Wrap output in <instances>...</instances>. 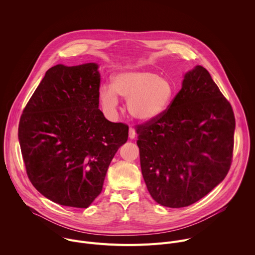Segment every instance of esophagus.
Masks as SVG:
<instances>
[{
	"mask_svg": "<svg viewBox=\"0 0 255 255\" xmlns=\"http://www.w3.org/2000/svg\"><path fill=\"white\" fill-rule=\"evenodd\" d=\"M129 137L131 139H134L136 137V132H135V129L133 127L129 128Z\"/></svg>",
	"mask_w": 255,
	"mask_h": 255,
	"instance_id": "esophagus-1",
	"label": "esophagus"
}]
</instances>
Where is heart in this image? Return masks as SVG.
Masks as SVG:
<instances>
[{
	"mask_svg": "<svg viewBox=\"0 0 255 255\" xmlns=\"http://www.w3.org/2000/svg\"><path fill=\"white\" fill-rule=\"evenodd\" d=\"M118 95L128 100L130 115L141 122H150L160 117L168 108L173 86L169 80L148 70H128L115 76L113 86H103L100 99L108 110L118 106Z\"/></svg>",
	"mask_w": 255,
	"mask_h": 255,
	"instance_id": "b5f03b06",
	"label": "heart"
}]
</instances>
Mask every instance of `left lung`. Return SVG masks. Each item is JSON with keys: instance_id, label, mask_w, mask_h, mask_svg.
<instances>
[{"instance_id": "1", "label": "left lung", "mask_w": 255, "mask_h": 255, "mask_svg": "<svg viewBox=\"0 0 255 255\" xmlns=\"http://www.w3.org/2000/svg\"><path fill=\"white\" fill-rule=\"evenodd\" d=\"M135 129L144 181L162 206L196 203L230 169L233 109L201 65L186 74L183 87L160 117Z\"/></svg>"}]
</instances>
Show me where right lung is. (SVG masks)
<instances>
[{
	"mask_svg": "<svg viewBox=\"0 0 255 255\" xmlns=\"http://www.w3.org/2000/svg\"><path fill=\"white\" fill-rule=\"evenodd\" d=\"M96 63L49 68L20 118L18 137L34 188L59 205L88 208L103 190L128 125L99 109Z\"/></svg>",
	"mask_w": 255,
	"mask_h": 255,
	"instance_id": "1",
	"label": "right lung"
}]
</instances>
